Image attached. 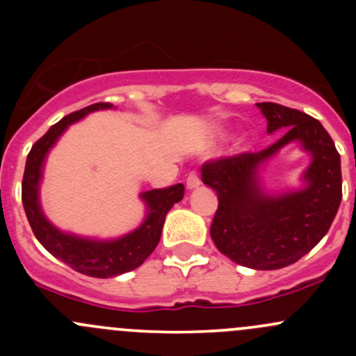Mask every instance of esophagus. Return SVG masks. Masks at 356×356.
I'll list each match as a JSON object with an SVG mask.
<instances>
[{"label": "esophagus", "instance_id": "1", "mask_svg": "<svg viewBox=\"0 0 356 356\" xmlns=\"http://www.w3.org/2000/svg\"><path fill=\"white\" fill-rule=\"evenodd\" d=\"M200 184H201L200 174H198V172H196V170H193L191 174L188 175V188H189V189H196Z\"/></svg>", "mask_w": 356, "mask_h": 356}]
</instances>
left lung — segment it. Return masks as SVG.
Masks as SVG:
<instances>
[{
    "instance_id": "left-lung-1",
    "label": "left lung",
    "mask_w": 356,
    "mask_h": 356,
    "mask_svg": "<svg viewBox=\"0 0 356 356\" xmlns=\"http://www.w3.org/2000/svg\"><path fill=\"white\" fill-rule=\"evenodd\" d=\"M267 118V132L284 129L281 138L257 153L210 160L201 179L218 196L210 236L220 253L243 267L277 270L300 260L327 234L339 208L341 158L317 118L277 103H257ZM293 140L312 155L305 188L286 195H265L259 167Z\"/></svg>"
}]
</instances>
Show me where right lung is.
I'll return each mask as SVG.
<instances>
[{
	"mask_svg": "<svg viewBox=\"0 0 356 356\" xmlns=\"http://www.w3.org/2000/svg\"><path fill=\"white\" fill-rule=\"evenodd\" d=\"M108 108H113L111 103H95V105L67 115L58 124L51 125V129L41 139H38L29 152L22 179L24 210L38 241L53 257L62 260L74 270L98 279L115 277V275L138 268L155 251L167 211L174 207V203H179L184 198L182 184L143 193L141 198L148 208L145 222L136 231L118 239H111V241H98V239L65 234L44 217L39 204V182H41L42 165H44V158L49 148L58 141L68 125L81 120L91 111Z\"/></svg>",
	"mask_w": 356,
	"mask_h": 356,
	"instance_id": "1",
	"label": "right lung"
}]
</instances>
